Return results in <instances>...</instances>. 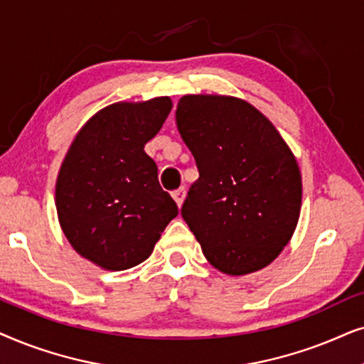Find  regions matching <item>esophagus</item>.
Here are the masks:
<instances>
[{
    "mask_svg": "<svg viewBox=\"0 0 364 364\" xmlns=\"http://www.w3.org/2000/svg\"><path fill=\"white\" fill-rule=\"evenodd\" d=\"M173 198H174V201H176V205L181 206L183 201H185V198H186V188L181 186V188H178V190H174Z\"/></svg>",
    "mask_w": 364,
    "mask_h": 364,
    "instance_id": "34e87169",
    "label": "esophagus"
}]
</instances>
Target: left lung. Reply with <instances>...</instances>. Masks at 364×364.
<instances>
[{"instance_id":"obj_1","label":"left lung","mask_w":364,"mask_h":364,"mask_svg":"<svg viewBox=\"0 0 364 364\" xmlns=\"http://www.w3.org/2000/svg\"><path fill=\"white\" fill-rule=\"evenodd\" d=\"M176 126L200 171L181 216L206 259L235 276L268 266L301 210L291 149L266 116L230 96H183Z\"/></svg>"}]
</instances>
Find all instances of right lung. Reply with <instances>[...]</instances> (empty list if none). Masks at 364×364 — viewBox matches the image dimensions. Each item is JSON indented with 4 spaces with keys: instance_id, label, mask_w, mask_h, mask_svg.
<instances>
[{
    "instance_id": "right-lung-1",
    "label": "right lung",
    "mask_w": 364,
    "mask_h": 364,
    "mask_svg": "<svg viewBox=\"0 0 364 364\" xmlns=\"http://www.w3.org/2000/svg\"><path fill=\"white\" fill-rule=\"evenodd\" d=\"M173 108L168 96L116 103L76 134L56 181L63 232L77 253L105 269L133 268L151 255L178 206L158 181L144 144Z\"/></svg>"
}]
</instances>
